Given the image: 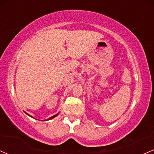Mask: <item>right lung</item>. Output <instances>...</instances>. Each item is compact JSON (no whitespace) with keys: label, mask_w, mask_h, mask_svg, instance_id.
<instances>
[{"label":"right lung","mask_w":154,"mask_h":154,"mask_svg":"<svg viewBox=\"0 0 154 154\" xmlns=\"http://www.w3.org/2000/svg\"><path fill=\"white\" fill-rule=\"evenodd\" d=\"M56 116H57V114L56 115H54V116H51V117H50L49 119H53V118H54V117H55Z\"/></svg>","instance_id":"right-lung-1"}]
</instances>
